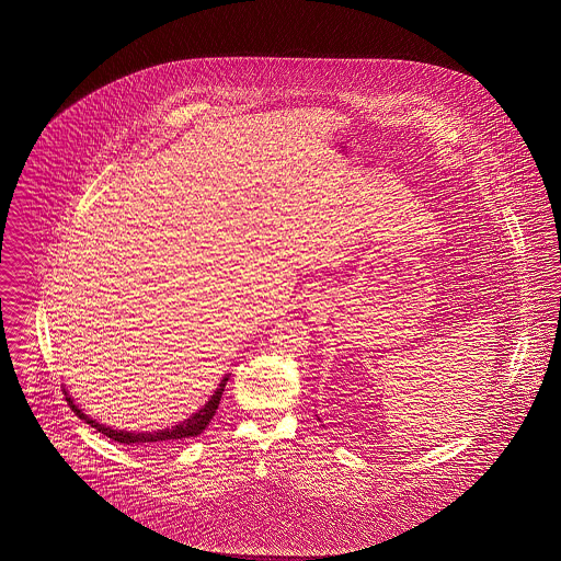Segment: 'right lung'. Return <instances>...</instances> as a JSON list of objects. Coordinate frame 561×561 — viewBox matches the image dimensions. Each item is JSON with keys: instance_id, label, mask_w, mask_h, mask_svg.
<instances>
[{"instance_id": "obj_1", "label": "right lung", "mask_w": 561, "mask_h": 561, "mask_svg": "<svg viewBox=\"0 0 561 561\" xmlns=\"http://www.w3.org/2000/svg\"><path fill=\"white\" fill-rule=\"evenodd\" d=\"M227 380H229V374L220 380L218 389L214 391V396L208 400V403H206L202 410H197L193 416H188L187 421H183L181 425H176V427L172 428H160V431H145V433L115 431V428L99 425L96 421H92L90 416H85L69 396H65V400H67V403L71 405V410L80 416L81 421H85L90 427L96 428L99 433L107 435V437H111L113 442L128 444V446H133V444H168V442H179V439H185V437H195V435H199L204 428L210 425L214 412L218 410V403H220V398H222V391H225Z\"/></svg>"}]
</instances>
